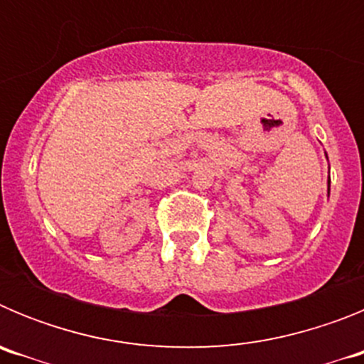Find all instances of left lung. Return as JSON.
<instances>
[{
	"label": "left lung",
	"instance_id": "left-lung-1",
	"mask_svg": "<svg viewBox=\"0 0 364 364\" xmlns=\"http://www.w3.org/2000/svg\"><path fill=\"white\" fill-rule=\"evenodd\" d=\"M328 193H330V175H328Z\"/></svg>",
	"mask_w": 364,
	"mask_h": 364
}]
</instances>
